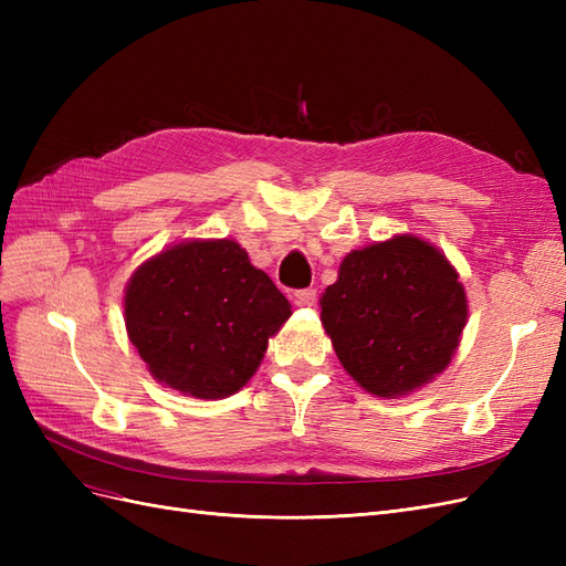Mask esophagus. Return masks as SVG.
I'll return each mask as SVG.
<instances>
[{
    "instance_id": "1",
    "label": "esophagus",
    "mask_w": 566,
    "mask_h": 566,
    "mask_svg": "<svg viewBox=\"0 0 566 566\" xmlns=\"http://www.w3.org/2000/svg\"><path fill=\"white\" fill-rule=\"evenodd\" d=\"M295 302H297L300 306H314V304H316V290H312V287L297 290V293H295Z\"/></svg>"
}]
</instances>
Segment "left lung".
<instances>
[{
    "label": "left lung",
    "instance_id": "8db88e82",
    "mask_svg": "<svg viewBox=\"0 0 566 566\" xmlns=\"http://www.w3.org/2000/svg\"><path fill=\"white\" fill-rule=\"evenodd\" d=\"M321 323L352 380L399 399L449 368L468 323L455 266L413 233L352 250L321 295Z\"/></svg>",
    "mask_w": 566,
    "mask_h": 566
}]
</instances>
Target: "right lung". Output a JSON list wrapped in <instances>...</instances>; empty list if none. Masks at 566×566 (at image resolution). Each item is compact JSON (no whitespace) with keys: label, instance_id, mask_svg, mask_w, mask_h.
<instances>
[{"label":"right lung","instance_id":"1","mask_svg":"<svg viewBox=\"0 0 566 566\" xmlns=\"http://www.w3.org/2000/svg\"><path fill=\"white\" fill-rule=\"evenodd\" d=\"M123 302L127 335L153 378L208 401L248 385L269 337L293 314L231 238H193L148 256Z\"/></svg>","mask_w":566,"mask_h":566}]
</instances>
